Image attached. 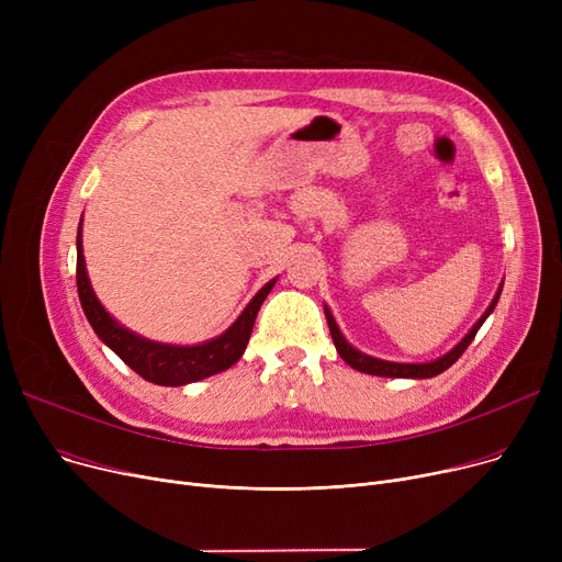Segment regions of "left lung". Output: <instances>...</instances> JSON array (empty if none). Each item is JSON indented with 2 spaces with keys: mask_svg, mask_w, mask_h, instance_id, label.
<instances>
[{
  "mask_svg": "<svg viewBox=\"0 0 562 562\" xmlns=\"http://www.w3.org/2000/svg\"><path fill=\"white\" fill-rule=\"evenodd\" d=\"M492 305H494V301H492ZM492 305H490V307H492ZM487 312H490V310H487ZM487 312H485V314H487ZM481 323H483V318H481ZM481 323H476V326H481ZM476 326L469 330V335L449 352V356L437 358L435 362H424V364H403V362H390V360H380V358L367 356V352L358 350L356 346H350V344L346 341V337L339 333V328H335V333H333V328H330V333H333V341H335V348H337V352L341 356V360H344L348 367L360 371V373L380 375V378H432V375H439L441 371L451 367V362L460 356V352L464 350V346H467L471 339H474V335H476V330H479Z\"/></svg>",
  "mask_w": 562,
  "mask_h": 562,
  "instance_id": "8db88e82",
  "label": "left lung"
}]
</instances>
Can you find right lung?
Returning a JSON list of instances; mask_svg holds the SVG:
<instances>
[{
	"label": "right lung",
	"instance_id": "add662e5",
	"mask_svg": "<svg viewBox=\"0 0 562 562\" xmlns=\"http://www.w3.org/2000/svg\"><path fill=\"white\" fill-rule=\"evenodd\" d=\"M79 244L81 241L77 239V252H79L77 291H79V301L88 323H91L102 344H106L132 371H136L147 382H155V385H161V387H182V385H189V382L216 375L239 362V358L244 356V350L248 346L257 312L276 284V282L266 284L248 303V307L239 314V318H236L223 335L210 341H202L195 346L150 341L123 328L121 323L111 318L106 310L100 305L91 282H88L83 248Z\"/></svg>",
	"mask_w": 562,
	"mask_h": 562
}]
</instances>
